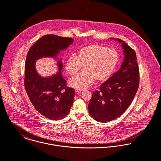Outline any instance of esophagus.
<instances>
[{
	"mask_svg": "<svg viewBox=\"0 0 161 161\" xmlns=\"http://www.w3.org/2000/svg\"><path fill=\"white\" fill-rule=\"evenodd\" d=\"M84 91V90L82 89H75V92H77V93H81Z\"/></svg>",
	"mask_w": 161,
	"mask_h": 161,
	"instance_id": "1",
	"label": "esophagus"
}]
</instances>
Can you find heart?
<instances>
[{
	"instance_id": "obj_1",
	"label": "heart",
	"mask_w": 161,
	"mask_h": 161,
	"mask_svg": "<svg viewBox=\"0 0 161 161\" xmlns=\"http://www.w3.org/2000/svg\"><path fill=\"white\" fill-rule=\"evenodd\" d=\"M118 54L112 48L92 44L79 49L77 56H70L66 63V69L70 76L75 75L83 66L84 70L71 79L70 85L76 89L91 87L95 79L98 82L107 80L118 62Z\"/></svg>"
}]
</instances>
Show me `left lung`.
<instances>
[{
  "instance_id": "8db88e82",
  "label": "left lung",
  "mask_w": 161,
  "mask_h": 161,
  "mask_svg": "<svg viewBox=\"0 0 161 161\" xmlns=\"http://www.w3.org/2000/svg\"><path fill=\"white\" fill-rule=\"evenodd\" d=\"M125 60L121 68L92 93L89 112L97 121L107 123L122 115L133 102L139 84V69L135 50L120 39Z\"/></svg>"
}]
</instances>
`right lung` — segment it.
<instances>
[{"mask_svg":"<svg viewBox=\"0 0 161 161\" xmlns=\"http://www.w3.org/2000/svg\"><path fill=\"white\" fill-rule=\"evenodd\" d=\"M73 42L72 38L46 35L31 46L27 54L25 66L24 86L30 100L42 115L53 120L65 118L70 112L75 95L74 89L67 86L58 63L59 72L48 78L38 75L35 61L44 56L55 57L59 51L64 49Z\"/></svg>","mask_w":161,"mask_h":161,"instance_id":"1","label":"right lung"}]
</instances>
